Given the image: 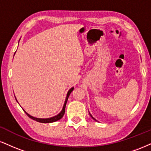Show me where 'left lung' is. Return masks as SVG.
<instances>
[{"label":"left lung","instance_id":"obj_1","mask_svg":"<svg viewBox=\"0 0 151 151\" xmlns=\"http://www.w3.org/2000/svg\"><path fill=\"white\" fill-rule=\"evenodd\" d=\"M90 116H91V118H92V119H93V120H95V121H96V119H94V118H93V116H91V114H90Z\"/></svg>","mask_w":151,"mask_h":151}]
</instances>
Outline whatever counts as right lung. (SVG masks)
<instances>
[{
    "mask_svg": "<svg viewBox=\"0 0 151 151\" xmlns=\"http://www.w3.org/2000/svg\"><path fill=\"white\" fill-rule=\"evenodd\" d=\"M74 89V87L71 88V89L69 90L68 92H67V97H66V99H65V104H64V106H63V108H62L61 112H60V114H58L57 116H55L53 117H51V118H48V119H39V118H35L34 116H30V114H28L27 113V112L25 111H24L25 112V114H27V116H28V117H30V119H33V120L37 121V122H40V123H52V122H55V121L60 120V119H61L62 117H63L64 114H65V107H66V104H67V100H68V98L69 96H70V94L72 92V91H73ZM15 99H16V98H15ZM17 101V100H16Z\"/></svg>",
    "mask_w": 151,
    "mask_h": 151,
    "instance_id": "right-lung-1",
    "label": "right lung"
}]
</instances>
